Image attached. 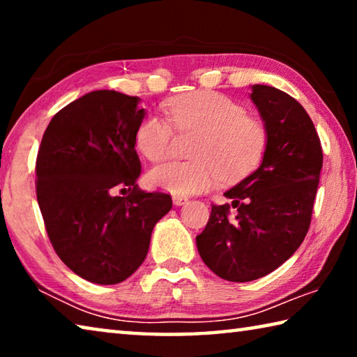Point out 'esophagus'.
<instances>
[{
	"label": "esophagus",
	"instance_id": "1",
	"mask_svg": "<svg viewBox=\"0 0 357 357\" xmlns=\"http://www.w3.org/2000/svg\"><path fill=\"white\" fill-rule=\"evenodd\" d=\"M187 202H189V198H187V197H181V195L173 197V203L176 204V206H183V204H185Z\"/></svg>",
	"mask_w": 357,
	"mask_h": 357
}]
</instances>
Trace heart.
<instances>
[{"mask_svg": "<svg viewBox=\"0 0 357 357\" xmlns=\"http://www.w3.org/2000/svg\"><path fill=\"white\" fill-rule=\"evenodd\" d=\"M168 118L148 114L135 132L137 149L151 162L170 157L174 128L198 132L193 160L170 162L149 172V183L174 195H192L225 181H239L259 165L269 144L261 119L249 116L236 100L214 91H195L167 102Z\"/></svg>", "mask_w": 357, "mask_h": 357, "instance_id": "1", "label": "heart"}]
</instances>
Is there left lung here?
Masks as SVG:
<instances>
[{"instance_id": "left-lung-1", "label": "left lung", "mask_w": 357, "mask_h": 357, "mask_svg": "<svg viewBox=\"0 0 357 357\" xmlns=\"http://www.w3.org/2000/svg\"><path fill=\"white\" fill-rule=\"evenodd\" d=\"M250 98L269 130L268 149L261 165L225 192L231 206L213 204L197 236L204 264L229 282L268 275L298 250L323 167L321 142L298 100L266 84H253ZM229 207L237 211L231 215Z\"/></svg>"}]
</instances>
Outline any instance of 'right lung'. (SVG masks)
Instances as JSON below:
<instances>
[{
	"label": "right lung",
	"mask_w": 357,
	"mask_h": 357,
	"mask_svg": "<svg viewBox=\"0 0 357 357\" xmlns=\"http://www.w3.org/2000/svg\"><path fill=\"white\" fill-rule=\"evenodd\" d=\"M135 96L99 89L59 110L42 137L36 193L48 239L82 279L114 285L146 258L151 233L172 209L164 192L138 189ZM129 188L126 197L116 193Z\"/></svg>",
	"instance_id": "add662e5"
}]
</instances>
